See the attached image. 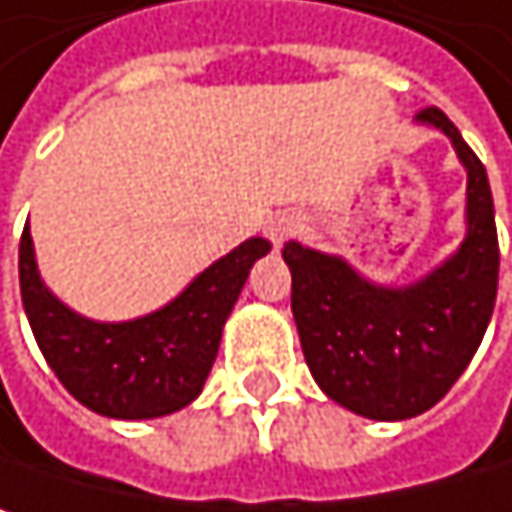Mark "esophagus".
<instances>
[{"label":"esophagus","instance_id":"34e87169","mask_svg":"<svg viewBox=\"0 0 512 512\" xmlns=\"http://www.w3.org/2000/svg\"><path fill=\"white\" fill-rule=\"evenodd\" d=\"M300 227H303V224H300V218H297V215H282V218L270 221L267 233H270L273 245H282V242H288Z\"/></svg>","mask_w":512,"mask_h":512}]
</instances>
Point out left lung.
I'll return each instance as SVG.
<instances>
[{"mask_svg": "<svg viewBox=\"0 0 512 512\" xmlns=\"http://www.w3.org/2000/svg\"><path fill=\"white\" fill-rule=\"evenodd\" d=\"M420 122L441 128L468 167V236L456 258L414 288H378L345 261L288 242L291 309L318 387L372 420H408L441 402L489 327L498 294V230L483 161L441 107Z\"/></svg>", "mask_w": 512, "mask_h": 512, "instance_id": "1", "label": "left lung"}]
</instances>
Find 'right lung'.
<instances>
[{
    "mask_svg": "<svg viewBox=\"0 0 512 512\" xmlns=\"http://www.w3.org/2000/svg\"><path fill=\"white\" fill-rule=\"evenodd\" d=\"M270 239H245L170 306L128 324H95L65 309L38 279L29 227L20 236V294L35 342L62 387L89 411L149 420L185 408L215 363L221 327Z\"/></svg>",
    "mask_w": 512,
    "mask_h": 512,
    "instance_id": "add662e5",
    "label": "right lung"
}]
</instances>
